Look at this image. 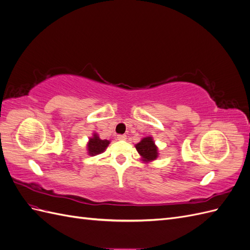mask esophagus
Listing matches in <instances>:
<instances>
[{"mask_svg": "<svg viewBox=\"0 0 250 250\" xmlns=\"http://www.w3.org/2000/svg\"><path fill=\"white\" fill-rule=\"evenodd\" d=\"M117 139L119 140V141H126V139H127V137L125 134H119L118 137H117Z\"/></svg>", "mask_w": 250, "mask_h": 250, "instance_id": "1", "label": "esophagus"}]
</instances>
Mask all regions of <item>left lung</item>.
Instances as JSON below:
<instances>
[{"mask_svg":"<svg viewBox=\"0 0 250 250\" xmlns=\"http://www.w3.org/2000/svg\"><path fill=\"white\" fill-rule=\"evenodd\" d=\"M135 148H137V151L142 156L143 162H152L156 160L158 156V149L152 137L144 138L140 143L135 145Z\"/></svg>","mask_w":250,"mask_h":250,"instance_id":"left-lung-1","label":"left lung"}]
</instances>
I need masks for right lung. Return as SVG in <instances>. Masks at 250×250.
Returning <instances> with one entry per match:
<instances>
[{"mask_svg":"<svg viewBox=\"0 0 250 250\" xmlns=\"http://www.w3.org/2000/svg\"><path fill=\"white\" fill-rule=\"evenodd\" d=\"M109 141L101 140L97 133L93 134V138H90L87 143V153L90 156H95L104 152V150L109 145Z\"/></svg>","mask_w":250,"mask_h":250,"instance_id":"obj_1","label":"right lung"}]
</instances>
